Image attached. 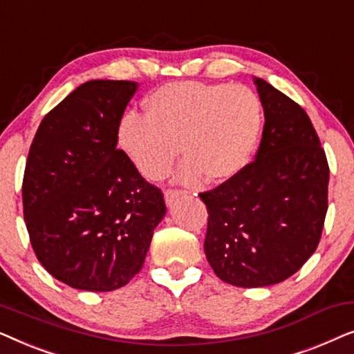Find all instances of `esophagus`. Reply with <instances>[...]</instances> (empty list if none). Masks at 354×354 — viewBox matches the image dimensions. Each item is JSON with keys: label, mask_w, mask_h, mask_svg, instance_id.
Instances as JSON below:
<instances>
[{"label": "esophagus", "mask_w": 354, "mask_h": 354, "mask_svg": "<svg viewBox=\"0 0 354 354\" xmlns=\"http://www.w3.org/2000/svg\"><path fill=\"white\" fill-rule=\"evenodd\" d=\"M183 190H172V188H169V190H166V193H164V198H166V203H167V206H171L174 201L177 200L178 196H182L183 195Z\"/></svg>", "instance_id": "1"}]
</instances>
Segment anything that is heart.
I'll return each instance as SVG.
<instances>
[{
  "mask_svg": "<svg viewBox=\"0 0 354 354\" xmlns=\"http://www.w3.org/2000/svg\"><path fill=\"white\" fill-rule=\"evenodd\" d=\"M147 115L125 113L118 125L122 151L153 180L171 171L180 147L177 178L227 180L248 164L263 127V104L243 85L172 82L145 101Z\"/></svg>",
  "mask_w": 354,
  "mask_h": 354,
  "instance_id": "1",
  "label": "heart"
}]
</instances>
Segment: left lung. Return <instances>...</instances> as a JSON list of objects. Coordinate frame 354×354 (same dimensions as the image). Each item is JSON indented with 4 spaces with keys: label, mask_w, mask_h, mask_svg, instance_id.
<instances>
[{
    "label": "left lung",
    "mask_w": 354,
    "mask_h": 354,
    "mask_svg": "<svg viewBox=\"0 0 354 354\" xmlns=\"http://www.w3.org/2000/svg\"><path fill=\"white\" fill-rule=\"evenodd\" d=\"M254 84L266 118L254 161L200 193L207 263L221 280L243 288L283 282L301 269L317 248L328 206L326 151L306 111L266 80Z\"/></svg>",
    "instance_id": "left-lung-1"
}]
</instances>
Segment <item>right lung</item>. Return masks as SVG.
<instances>
[{"label":"right lung","instance_id":"right-lung-1","mask_svg":"<svg viewBox=\"0 0 354 354\" xmlns=\"http://www.w3.org/2000/svg\"><path fill=\"white\" fill-rule=\"evenodd\" d=\"M137 82L90 80L43 118L22 182L38 261L77 290L111 292L140 272L164 195L122 149L118 125Z\"/></svg>","mask_w":354,"mask_h":354}]
</instances>
